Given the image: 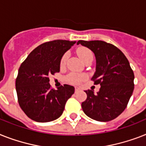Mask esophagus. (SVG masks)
Wrapping results in <instances>:
<instances>
[{
    "label": "esophagus",
    "instance_id": "obj_1",
    "mask_svg": "<svg viewBox=\"0 0 146 146\" xmlns=\"http://www.w3.org/2000/svg\"><path fill=\"white\" fill-rule=\"evenodd\" d=\"M80 90H81V88L79 87V86H76V87H75V92H76V93L79 92V91H80Z\"/></svg>",
    "mask_w": 146,
    "mask_h": 146
}]
</instances>
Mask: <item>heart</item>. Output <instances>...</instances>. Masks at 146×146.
<instances>
[{"label":"heart","mask_w":146,"mask_h":146,"mask_svg":"<svg viewBox=\"0 0 146 146\" xmlns=\"http://www.w3.org/2000/svg\"><path fill=\"white\" fill-rule=\"evenodd\" d=\"M76 52L78 56L79 57V58L81 59L82 61H84L90 57H93V53H92V51L90 50L89 48L83 47V46H81V47H79L77 48ZM67 56H68L67 53H65L62 56L61 59V62H60L61 67H63L65 65L66 61H67ZM84 79H85V76L83 75H80V74H77V73H71L67 77V82L71 84H79Z\"/></svg>","instance_id":"1"}]
</instances>
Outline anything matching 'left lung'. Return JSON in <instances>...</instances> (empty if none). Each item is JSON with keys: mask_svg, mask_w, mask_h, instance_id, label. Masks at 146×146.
I'll list each match as a JSON object with an SVG mask.
<instances>
[{"mask_svg": "<svg viewBox=\"0 0 146 146\" xmlns=\"http://www.w3.org/2000/svg\"><path fill=\"white\" fill-rule=\"evenodd\" d=\"M95 55L96 70L92 80L100 84L99 92L86 90L87 99L82 103L85 114L98 121H109L125 110L134 88V74L123 52L112 44L101 41L79 40Z\"/></svg>", "mask_w": 146, "mask_h": 146, "instance_id": "1", "label": "left lung"}]
</instances>
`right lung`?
<instances>
[{
    "label": "right lung",
    "instance_id": "obj_1",
    "mask_svg": "<svg viewBox=\"0 0 146 146\" xmlns=\"http://www.w3.org/2000/svg\"><path fill=\"white\" fill-rule=\"evenodd\" d=\"M75 41L57 40L34 48L20 66L15 80L18 101L23 112L37 122H48L62 115L67 100L75 92L64 85L52 89L50 75L60 71L62 56Z\"/></svg>",
    "mask_w": 146,
    "mask_h": 146
}]
</instances>
